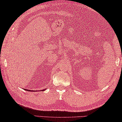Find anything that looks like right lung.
Listing matches in <instances>:
<instances>
[{
  "mask_svg": "<svg viewBox=\"0 0 122 122\" xmlns=\"http://www.w3.org/2000/svg\"><path fill=\"white\" fill-rule=\"evenodd\" d=\"M24 90H26V91H32V90H31H31H26V89H24ZM44 90H44H44H41V91H44Z\"/></svg>",
  "mask_w": 122,
  "mask_h": 122,
  "instance_id": "1",
  "label": "right lung"
}]
</instances>
